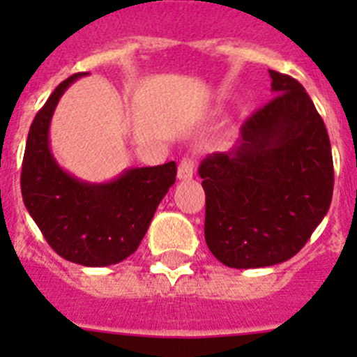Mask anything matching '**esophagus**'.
<instances>
[{"mask_svg":"<svg viewBox=\"0 0 357 357\" xmlns=\"http://www.w3.org/2000/svg\"><path fill=\"white\" fill-rule=\"evenodd\" d=\"M193 160L182 159L181 164H178V169H176V178H178V181H189V178H193Z\"/></svg>","mask_w":357,"mask_h":357,"instance_id":"esophagus-1","label":"esophagus"}]
</instances>
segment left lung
<instances>
[{"mask_svg":"<svg viewBox=\"0 0 357 357\" xmlns=\"http://www.w3.org/2000/svg\"><path fill=\"white\" fill-rule=\"evenodd\" d=\"M272 102L241 127L238 144L200 164L206 243L229 268L291 259L333 200V153L314 103L295 78L270 69Z\"/></svg>","mask_w":357,"mask_h":357,"instance_id":"1","label":"left lung"}]
</instances>
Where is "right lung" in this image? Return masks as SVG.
Listing matches in <instances>:
<instances>
[{
  "label": "right lung",
  "mask_w": 357,
  "mask_h": 357,
  "mask_svg": "<svg viewBox=\"0 0 357 357\" xmlns=\"http://www.w3.org/2000/svg\"><path fill=\"white\" fill-rule=\"evenodd\" d=\"M84 75L62 82L31 123L21 193L26 211L61 257L82 266H110L137 250L175 182L176 164L128 168L109 182H85L66 172L50 146V125L62 94Z\"/></svg>",
  "instance_id": "obj_1"
}]
</instances>
